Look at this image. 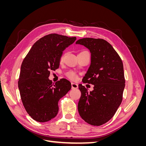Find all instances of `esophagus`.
I'll return each instance as SVG.
<instances>
[{
	"mask_svg": "<svg viewBox=\"0 0 146 146\" xmlns=\"http://www.w3.org/2000/svg\"><path fill=\"white\" fill-rule=\"evenodd\" d=\"M71 86H72V89H77V88H78V85L75 83H72Z\"/></svg>",
	"mask_w": 146,
	"mask_h": 146,
	"instance_id": "obj_1",
	"label": "esophagus"
}]
</instances>
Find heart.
<instances>
[{"mask_svg":"<svg viewBox=\"0 0 146 146\" xmlns=\"http://www.w3.org/2000/svg\"><path fill=\"white\" fill-rule=\"evenodd\" d=\"M63 58H64V56L62 55L61 56L60 60V62H62L63 60ZM66 76H67L68 78H69L70 79H71V80H75V79L76 78V74H75L74 72H72V71H69V72L66 73Z\"/></svg>","mask_w":146,"mask_h":146,"instance_id":"heart-1","label":"heart"}]
</instances>
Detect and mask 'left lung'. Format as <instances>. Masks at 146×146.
I'll use <instances>...</instances> for the list:
<instances>
[{"mask_svg": "<svg viewBox=\"0 0 146 146\" xmlns=\"http://www.w3.org/2000/svg\"><path fill=\"white\" fill-rule=\"evenodd\" d=\"M76 44L91 52V64L82 80L94 85L90 92L78 85L82 94L78 111L85 122L99 126L113 117L122 102L125 82L123 63L112 46L103 39L82 38Z\"/></svg>", "mask_w": 146, "mask_h": 146, "instance_id": "obj_1", "label": "left lung"}]
</instances>
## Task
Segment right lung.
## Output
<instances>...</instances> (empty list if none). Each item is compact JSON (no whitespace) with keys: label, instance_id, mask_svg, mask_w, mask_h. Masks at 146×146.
I'll return each instance as SVG.
<instances>
[{"label":"right lung","instance_id":"add662e5","mask_svg":"<svg viewBox=\"0 0 146 146\" xmlns=\"http://www.w3.org/2000/svg\"><path fill=\"white\" fill-rule=\"evenodd\" d=\"M76 40V37L56 33L46 35L34 44L23 61L18 81L21 98L26 111L37 122L54 118L59 100L71 89L66 79L52 83L48 77L50 70L59 68L63 50Z\"/></svg>","mask_w":146,"mask_h":146}]
</instances>
